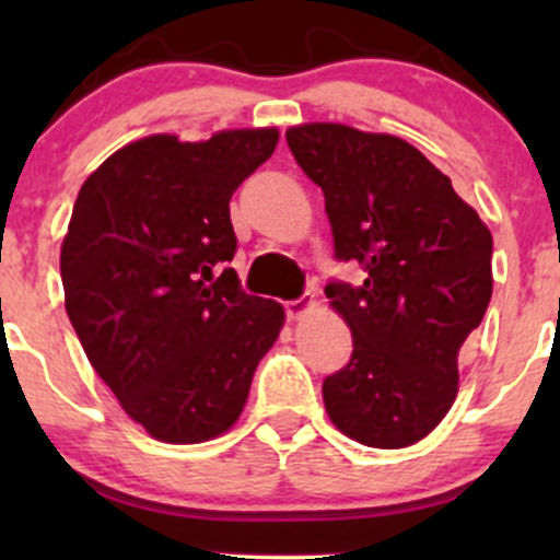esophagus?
Here are the masks:
<instances>
[{
    "mask_svg": "<svg viewBox=\"0 0 560 560\" xmlns=\"http://www.w3.org/2000/svg\"><path fill=\"white\" fill-rule=\"evenodd\" d=\"M313 305H316V300H313V294H311V292L302 294L300 300H289L287 305H284L287 318H289V320H298V318L305 316V313H311V311H313Z\"/></svg>",
    "mask_w": 560,
    "mask_h": 560,
    "instance_id": "esophagus-1",
    "label": "esophagus"
}]
</instances>
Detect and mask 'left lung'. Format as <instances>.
Segmentation results:
<instances>
[{
  "mask_svg": "<svg viewBox=\"0 0 560 560\" xmlns=\"http://www.w3.org/2000/svg\"><path fill=\"white\" fill-rule=\"evenodd\" d=\"M287 144L324 191L337 260L365 271L361 287L326 284L352 331L350 363L324 378L326 413L361 445H413L445 419L490 305V229L408 141L305 124Z\"/></svg>",
  "mask_w": 560,
  "mask_h": 560,
  "instance_id": "left-lung-1",
  "label": "left lung"
}]
</instances>
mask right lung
I'll list each match as a JSON object with an SVG mask.
<instances>
[{"mask_svg": "<svg viewBox=\"0 0 560 560\" xmlns=\"http://www.w3.org/2000/svg\"><path fill=\"white\" fill-rule=\"evenodd\" d=\"M276 128L205 141L155 133L86 178L62 240L66 311L102 382L173 445L234 427L284 307L240 287L229 199L273 155Z\"/></svg>", "mask_w": 560, "mask_h": 560, "instance_id": "obj_1", "label": "right lung"}]
</instances>
